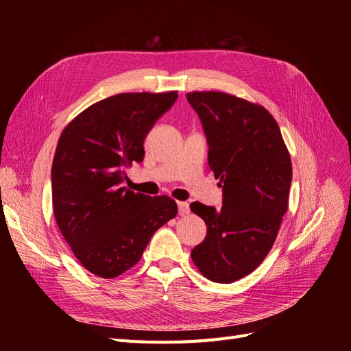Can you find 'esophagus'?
<instances>
[{"mask_svg": "<svg viewBox=\"0 0 351 351\" xmlns=\"http://www.w3.org/2000/svg\"><path fill=\"white\" fill-rule=\"evenodd\" d=\"M189 212H190V206L187 202H178V214L183 217V215H187Z\"/></svg>", "mask_w": 351, "mask_h": 351, "instance_id": "esophagus-1", "label": "esophagus"}]
</instances>
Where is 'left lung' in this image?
<instances>
[{"instance_id":"left-lung-1","label":"left lung","mask_w":351,"mask_h":351,"mask_svg":"<svg viewBox=\"0 0 351 351\" xmlns=\"http://www.w3.org/2000/svg\"><path fill=\"white\" fill-rule=\"evenodd\" d=\"M209 146L208 162L222 187V208L190 205L206 224L192 250L205 278L230 284L256 269L289 209L291 159L274 117L230 93L190 92Z\"/></svg>"}]
</instances>
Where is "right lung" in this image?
<instances>
[{"mask_svg": "<svg viewBox=\"0 0 351 351\" xmlns=\"http://www.w3.org/2000/svg\"><path fill=\"white\" fill-rule=\"evenodd\" d=\"M177 92L119 93L90 105L62 130L51 169L52 206L74 256L115 278L141 261L147 243L177 215L176 200L121 187L124 167L142 162L143 142Z\"/></svg>", "mask_w": 351, "mask_h": 351, "instance_id": "obj_1", "label": "right lung"}]
</instances>
